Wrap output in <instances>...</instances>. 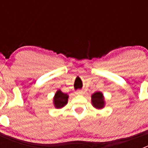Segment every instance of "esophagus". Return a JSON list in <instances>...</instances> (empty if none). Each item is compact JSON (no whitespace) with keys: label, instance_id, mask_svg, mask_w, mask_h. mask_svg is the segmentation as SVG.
Here are the masks:
<instances>
[{"label":"esophagus","instance_id":"1","mask_svg":"<svg viewBox=\"0 0 148 148\" xmlns=\"http://www.w3.org/2000/svg\"><path fill=\"white\" fill-rule=\"evenodd\" d=\"M75 94L76 95H83L84 92L82 90H77L76 92H75Z\"/></svg>","mask_w":148,"mask_h":148}]
</instances>
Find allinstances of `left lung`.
<instances>
[{"label":"left lung","instance_id":"left-lung-1","mask_svg":"<svg viewBox=\"0 0 148 148\" xmlns=\"http://www.w3.org/2000/svg\"><path fill=\"white\" fill-rule=\"evenodd\" d=\"M91 101L92 104L94 108L97 109H101L104 107V98L102 92H95V93L91 95Z\"/></svg>","mask_w":148,"mask_h":148}]
</instances>
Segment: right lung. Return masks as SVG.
<instances>
[{
    "label": "right lung",
    "mask_w": 148,
    "mask_h": 148,
    "mask_svg": "<svg viewBox=\"0 0 148 148\" xmlns=\"http://www.w3.org/2000/svg\"><path fill=\"white\" fill-rule=\"evenodd\" d=\"M68 95L66 93L62 92L60 90H58L56 93L55 94V96L53 98V104L56 108H61L64 107L68 101Z\"/></svg>",
    "instance_id": "right-lung-1"
}]
</instances>
